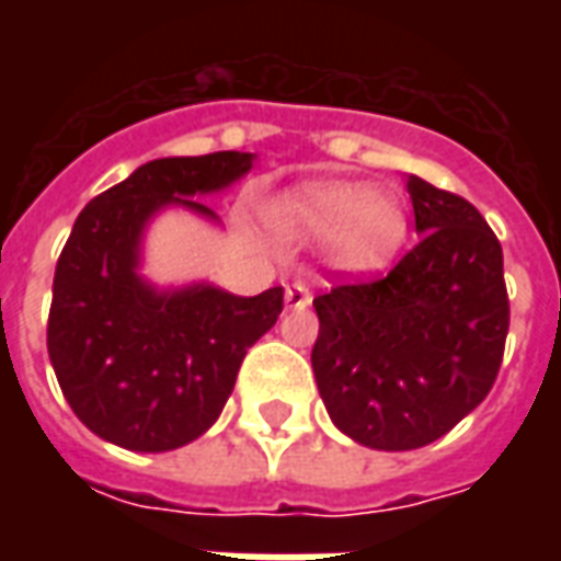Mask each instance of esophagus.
I'll return each mask as SVG.
<instances>
[{
	"mask_svg": "<svg viewBox=\"0 0 561 561\" xmlns=\"http://www.w3.org/2000/svg\"><path fill=\"white\" fill-rule=\"evenodd\" d=\"M285 304L288 309H306V306L312 304V291H309V285L304 279H294L288 288H285Z\"/></svg>",
	"mask_w": 561,
	"mask_h": 561,
	"instance_id": "1",
	"label": "esophagus"
}]
</instances>
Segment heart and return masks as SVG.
I'll use <instances>...</instances> for the list:
<instances>
[{
    "mask_svg": "<svg viewBox=\"0 0 561 561\" xmlns=\"http://www.w3.org/2000/svg\"><path fill=\"white\" fill-rule=\"evenodd\" d=\"M273 225L294 240H328L333 264L352 273L388 267L409 233L400 197L357 180L294 188L273 204Z\"/></svg>",
    "mask_w": 561,
    "mask_h": 561,
    "instance_id": "heart-1",
    "label": "heart"
}]
</instances>
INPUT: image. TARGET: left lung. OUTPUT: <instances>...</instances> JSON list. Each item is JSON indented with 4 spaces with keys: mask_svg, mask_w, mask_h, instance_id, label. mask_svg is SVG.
Returning a JSON list of instances; mask_svg holds the SVG:
<instances>
[{
    "mask_svg": "<svg viewBox=\"0 0 561 561\" xmlns=\"http://www.w3.org/2000/svg\"><path fill=\"white\" fill-rule=\"evenodd\" d=\"M421 243L385 279L318 294L312 373L330 421L373 450L450 433L493 388L507 336L502 245L459 195L409 176Z\"/></svg>",
    "mask_w": 561,
    "mask_h": 561,
    "instance_id": "8db88e82",
    "label": "left lung"
}]
</instances>
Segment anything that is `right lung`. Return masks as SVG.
Wrapping results in <instances>:
<instances>
[{"mask_svg":"<svg viewBox=\"0 0 561 561\" xmlns=\"http://www.w3.org/2000/svg\"><path fill=\"white\" fill-rule=\"evenodd\" d=\"M255 152L140 164L92 197L54 276L47 352L71 412L111 445L164 454L219 421L245 352L282 312V288L240 297L209 285L149 282L144 237L164 209L219 225L201 197L225 192Z\"/></svg>","mask_w":561,"mask_h":561,"instance_id":"right-lung-1","label":"right lung"}]
</instances>
